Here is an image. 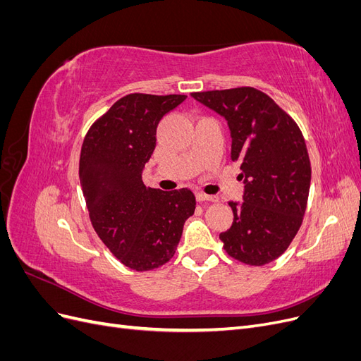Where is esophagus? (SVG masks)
Segmentation results:
<instances>
[{"label": "esophagus", "instance_id": "esophagus-1", "mask_svg": "<svg viewBox=\"0 0 361 361\" xmlns=\"http://www.w3.org/2000/svg\"><path fill=\"white\" fill-rule=\"evenodd\" d=\"M195 199H197V202H216L218 200L215 195H207L204 192H195Z\"/></svg>", "mask_w": 361, "mask_h": 361}]
</instances>
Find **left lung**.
<instances>
[{"label":"left lung","instance_id":"1","mask_svg":"<svg viewBox=\"0 0 361 361\" xmlns=\"http://www.w3.org/2000/svg\"><path fill=\"white\" fill-rule=\"evenodd\" d=\"M224 117L231 159L241 167L243 202H228L231 228L220 233L228 256L260 267L276 260L297 235L307 204L310 161L297 123L253 87L191 93Z\"/></svg>","mask_w":361,"mask_h":361}]
</instances>
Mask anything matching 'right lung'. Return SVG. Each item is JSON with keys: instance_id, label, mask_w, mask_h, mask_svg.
<instances>
[{"instance_id": "obj_1", "label": "right lung", "mask_w": 361, "mask_h": 361, "mask_svg": "<svg viewBox=\"0 0 361 361\" xmlns=\"http://www.w3.org/2000/svg\"><path fill=\"white\" fill-rule=\"evenodd\" d=\"M185 99V94H128L84 138L80 183L92 224L130 269L149 271L169 262L195 209L190 190L164 192L146 188L141 179L157 145L158 123Z\"/></svg>"}]
</instances>
